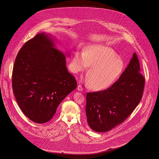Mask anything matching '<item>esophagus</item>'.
<instances>
[{"instance_id":"1","label":"esophagus","mask_w":159,"mask_h":159,"mask_svg":"<svg viewBox=\"0 0 159 159\" xmlns=\"http://www.w3.org/2000/svg\"><path fill=\"white\" fill-rule=\"evenodd\" d=\"M77 90L79 91H82L83 90V88L81 84H79L77 87Z\"/></svg>"}]
</instances>
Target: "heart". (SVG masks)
Listing matches in <instances>:
<instances>
[{
    "instance_id": "obj_1",
    "label": "heart",
    "mask_w": 159,
    "mask_h": 159,
    "mask_svg": "<svg viewBox=\"0 0 159 159\" xmlns=\"http://www.w3.org/2000/svg\"><path fill=\"white\" fill-rule=\"evenodd\" d=\"M90 67L87 72L91 88L104 89L113 84L121 76L125 62L113 49L104 45L88 46L85 52H76L72 62L75 72H80Z\"/></svg>"
}]
</instances>
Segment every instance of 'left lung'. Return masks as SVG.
<instances>
[{
  "mask_svg": "<svg viewBox=\"0 0 159 159\" xmlns=\"http://www.w3.org/2000/svg\"><path fill=\"white\" fill-rule=\"evenodd\" d=\"M134 53L128 67L110 88L86 94V114L89 126L98 132L109 131L125 121L142 98L145 79Z\"/></svg>",
  "mask_w": 159,
  "mask_h": 159,
  "instance_id": "obj_1",
  "label": "left lung"
}]
</instances>
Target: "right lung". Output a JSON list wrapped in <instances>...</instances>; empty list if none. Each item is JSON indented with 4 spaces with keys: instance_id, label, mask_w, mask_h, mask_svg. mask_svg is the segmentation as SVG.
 <instances>
[{
    "instance_id": "add662e5",
    "label": "right lung",
    "mask_w": 159,
    "mask_h": 159,
    "mask_svg": "<svg viewBox=\"0 0 159 159\" xmlns=\"http://www.w3.org/2000/svg\"><path fill=\"white\" fill-rule=\"evenodd\" d=\"M12 82L23 113L38 123L49 121L61 101L77 87L75 77L66 67L65 55L45 33L28 40L20 50Z\"/></svg>"
}]
</instances>
